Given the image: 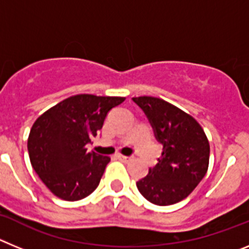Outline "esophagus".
Masks as SVG:
<instances>
[{"label":"esophagus","instance_id":"1","mask_svg":"<svg viewBox=\"0 0 249 249\" xmlns=\"http://www.w3.org/2000/svg\"><path fill=\"white\" fill-rule=\"evenodd\" d=\"M116 157H117L118 160H131V157H128V156H124V155H121V153H117V155H116Z\"/></svg>","mask_w":249,"mask_h":249}]
</instances>
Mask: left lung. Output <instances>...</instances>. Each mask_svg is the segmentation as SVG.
I'll return each mask as SVG.
<instances>
[{
	"label": "left lung",
	"instance_id": "8db88e82",
	"mask_svg": "<svg viewBox=\"0 0 249 249\" xmlns=\"http://www.w3.org/2000/svg\"><path fill=\"white\" fill-rule=\"evenodd\" d=\"M163 146L158 163L137 182L140 193L157 206H169L192 193L210 164V142L197 121L172 103L151 96L133 97Z\"/></svg>",
	"mask_w": 249,
	"mask_h": 249
}]
</instances>
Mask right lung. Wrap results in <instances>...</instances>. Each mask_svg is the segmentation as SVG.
Returning <instances> with one entry per match:
<instances>
[{
	"label": "right lung",
	"instance_id": "right-lung-1",
	"mask_svg": "<svg viewBox=\"0 0 249 249\" xmlns=\"http://www.w3.org/2000/svg\"><path fill=\"white\" fill-rule=\"evenodd\" d=\"M124 97L76 94L43 112L27 141L31 164L56 197L80 201L100 184L111 158L87 151L109 109Z\"/></svg>",
	"mask_w": 249,
	"mask_h": 249
}]
</instances>
